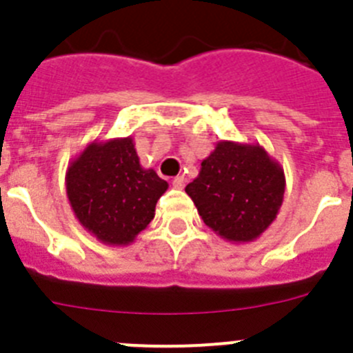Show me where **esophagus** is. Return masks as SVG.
Segmentation results:
<instances>
[{
  "instance_id": "1",
  "label": "esophagus",
  "mask_w": 353,
  "mask_h": 353,
  "mask_svg": "<svg viewBox=\"0 0 353 353\" xmlns=\"http://www.w3.org/2000/svg\"><path fill=\"white\" fill-rule=\"evenodd\" d=\"M183 185H185V179H183V176H174V179H173L174 189H182Z\"/></svg>"
}]
</instances>
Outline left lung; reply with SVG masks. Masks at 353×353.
I'll list each match as a JSON object with an SVG mask.
<instances>
[{"mask_svg": "<svg viewBox=\"0 0 353 353\" xmlns=\"http://www.w3.org/2000/svg\"><path fill=\"white\" fill-rule=\"evenodd\" d=\"M285 187V170L263 146L219 141L185 192L212 232L233 244H248L276 221Z\"/></svg>", "mask_w": 353, "mask_h": 353, "instance_id": "8db88e82", "label": "left lung"}]
</instances>
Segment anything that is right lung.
Wrapping results in <instances>:
<instances>
[{"mask_svg":"<svg viewBox=\"0 0 353 353\" xmlns=\"http://www.w3.org/2000/svg\"><path fill=\"white\" fill-rule=\"evenodd\" d=\"M68 203L81 226L105 245L132 244L154 219L166 180L143 168L132 136L92 141L68 162Z\"/></svg>","mask_w":353,"mask_h":353,"instance_id":"obj_1","label":"right lung"}]
</instances>
